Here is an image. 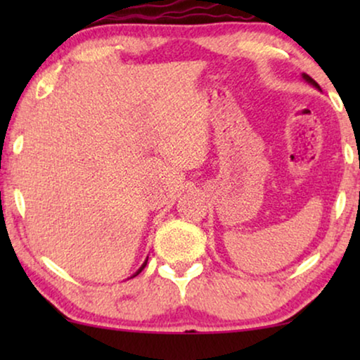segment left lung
I'll list each match as a JSON object with an SVG mask.
<instances>
[{
  "instance_id": "left-lung-1",
  "label": "left lung",
  "mask_w": 360,
  "mask_h": 360,
  "mask_svg": "<svg viewBox=\"0 0 360 360\" xmlns=\"http://www.w3.org/2000/svg\"><path fill=\"white\" fill-rule=\"evenodd\" d=\"M302 77H303V80H304V82H308V83H309V85H313L314 88H318V90H321V88H319V85H318V83H316V82H314L311 77H309V75H307V73H303V75H302Z\"/></svg>"
}]
</instances>
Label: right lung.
I'll list each match as a JSON object with an SVG mask.
<instances>
[{
	"mask_svg": "<svg viewBox=\"0 0 360 360\" xmlns=\"http://www.w3.org/2000/svg\"><path fill=\"white\" fill-rule=\"evenodd\" d=\"M146 264H147V260H146V262H144V264H142V265H141V269H139V270H137V272H136L134 275H132V277H136V275H139V274L142 272V270H144V267H146ZM132 277H131V278H132Z\"/></svg>",
	"mask_w": 360,
	"mask_h": 360,
	"instance_id": "add662e5",
	"label": "right lung"
}]
</instances>
